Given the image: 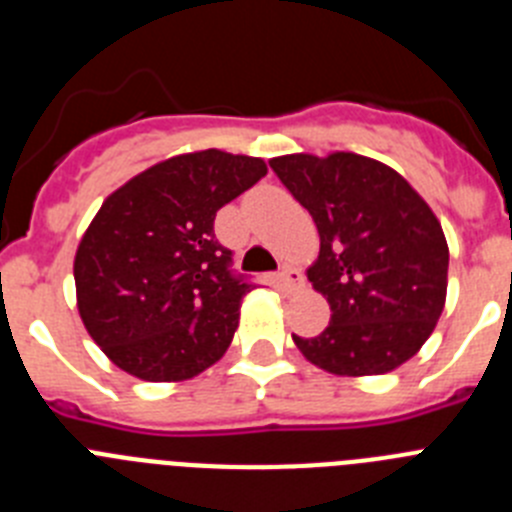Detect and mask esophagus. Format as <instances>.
I'll return each mask as SVG.
<instances>
[{
    "label": "esophagus",
    "mask_w": 512,
    "mask_h": 512,
    "mask_svg": "<svg viewBox=\"0 0 512 512\" xmlns=\"http://www.w3.org/2000/svg\"><path fill=\"white\" fill-rule=\"evenodd\" d=\"M277 282H279V287L284 289V292H295V289L302 287L305 277H302V271L295 269V266H284V269L279 271Z\"/></svg>",
    "instance_id": "esophagus-1"
}]
</instances>
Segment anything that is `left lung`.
Here are the masks:
<instances>
[{"label":"left lung","instance_id":"obj_1","mask_svg":"<svg viewBox=\"0 0 512 512\" xmlns=\"http://www.w3.org/2000/svg\"><path fill=\"white\" fill-rule=\"evenodd\" d=\"M269 166L320 233L307 279L333 315L318 336L292 333L302 356L341 377L405 364L446 302L449 246L431 207L395 169L356 153H292Z\"/></svg>","mask_w":512,"mask_h":512}]
</instances>
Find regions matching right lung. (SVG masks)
Wrapping results in <instances>:
<instances>
[{
    "instance_id": "obj_1",
    "label": "right lung",
    "mask_w": 512,
    "mask_h": 512,
    "mask_svg": "<svg viewBox=\"0 0 512 512\" xmlns=\"http://www.w3.org/2000/svg\"><path fill=\"white\" fill-rule=\"evenodd\" d=\"M261 176V158L207 148L151 166L99 207L76 251V300L122 372L182 382L225 354L253 282L215 238V215Z\"/></svg>"
}]
</instances>
